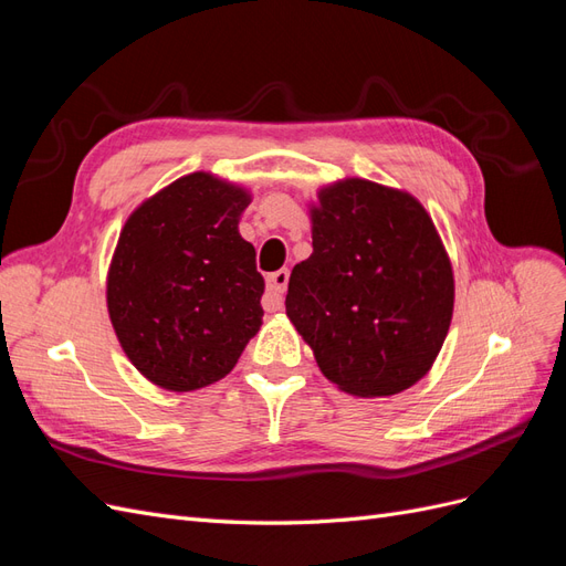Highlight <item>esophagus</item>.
<instances>
[{"instance_id":"esophagus-1","label":"esophagus","mask_w":566,"mask_h":566,"mask_svg":"<svg viewBox=\"0 0 566 566\" xmlns=\"http://www.w3.org/2000/svg\"><path fill=\"white\" fill-rule=\"evenodd\" d=\"M287 279H290V271L287 269H281L276 273H271L269 281H266V295L262 300L264 310L266 312H279L283 306V293L287 287Z\"/></svg>"}]
</instances>
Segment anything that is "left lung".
Returning a JSON list of instances; mask_svg holds the SVG:
<instances>
[{
    "instance_id": "left-lung-1",
    "label": "left lung",
    "mask_w": 566,
    "mask_h": 566,
    "mask_svg": "<svg viewBox=\"0 0 566 566\" xmlns=\"http://www.w3.org/2000/svg\"><path fill=\"white\" fill-rule=\"evenodd\" d=\"M310 260L290 273L285 314L321 373L354 397H391L432 368L453 316V269L422 205L342 179L312 205Z\"/></svg>"
}]
</instances>
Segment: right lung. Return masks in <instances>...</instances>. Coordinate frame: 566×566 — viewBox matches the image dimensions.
<instances>
[{
	"label": "right lung",
	"instance_id": "1",
	"mask_svg": "<svg viewBox=\"0 0 566 566\" xmlns=\"http://www.w3.org/2000/svg\"><path fill=\"white\" fill-rule=\"evenodd\" d=\"M252 196L210 172L144 200L106 279L113 331L146 380L193 391L224 378L262 325L264 279L238 233Z\"/></svg>",
	"mask_w": 566,
	"mask_h": 566
}]
</instances>
